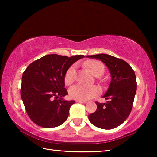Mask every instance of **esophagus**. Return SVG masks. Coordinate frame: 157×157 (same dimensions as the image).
<instances>
[{
  "mask_svg": "<svg viewBox=\"0 0 157 157\" xmlns=\"http://www.w3.org/2000/svg\"><path fill=\"white\" fill-rule=\"evenodd\" d=\"M76 102H79V103H83V104H85L86 103V101H84V100H76Z\"/></svg>",
  "mask_w": 157,
  "mask_h": 157,
  "instance_id": "esophagus-1",
  "label": "esophagus"
}]
</instances>
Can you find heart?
<instances>
[{
    "mask_svg": "<svg viewBox=\"0 0 157 157\" xmlns=\"http://www.w3.org/2000/svg\"><path fill=\"white\" fill-rule=\"evenodd\" d=\"M91 73L95 76L102 75L105 71V66L98 60L90 59L85 63ZM75 79V65L71 66L66 71L64 76L65 83L67 85L72 84ZM100 93V89L97 86H86L83 84H76L69 90L70 95L74 99L86 100L96 96Z\"/></svg>",
    "mask_w": 157,
    "mask_h": 157,
    "instance_id": "b5f03b06",
    "label": "heart"
}]
</instances>
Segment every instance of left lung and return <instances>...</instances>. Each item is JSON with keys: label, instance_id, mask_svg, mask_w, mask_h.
Instances as JSON below:
<instances>
[{"label": "left lung", "instance_id": "left-lung-1", "mask_svg": "<svg viewBox=\"0 0 157 157\" xmlns=\"http://www.w3.org/2000/svg\"><path fill=\"white\" fill-rule=\"evenodd\" d=\"M104 62L110 71L111 80L109 89L103 95L106 103L95 102L97 109L89 115L95 127L111 129L124 123L133 107L136 92V79L134 71L128 63L107 54L87 55Z\"/></svg>", "mask_w": 157, "mask_h": 157}]
</instances>
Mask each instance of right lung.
I'll list each match as a JSON object with an SVG mask.
<instances>
[{
    "label": "right lung",
    "mask_w": 157,
    "mask_h": 157,
    "mask_svg": "<svg viewBox=\"0 0 157 157\" xmlns=\"http://www.w3.org/2000/svg\"><path fill=\"white\" fill-rule=\"evenodd\" d=\"M84 57L51 54L32 62L22 76L21 96L33 123L44 128L59 126L66 121L75 101L63 100L68 95L64 76L70 66Z\"/></svg>",
    "instance_id": "right-lung-1"
}]
</instances>
